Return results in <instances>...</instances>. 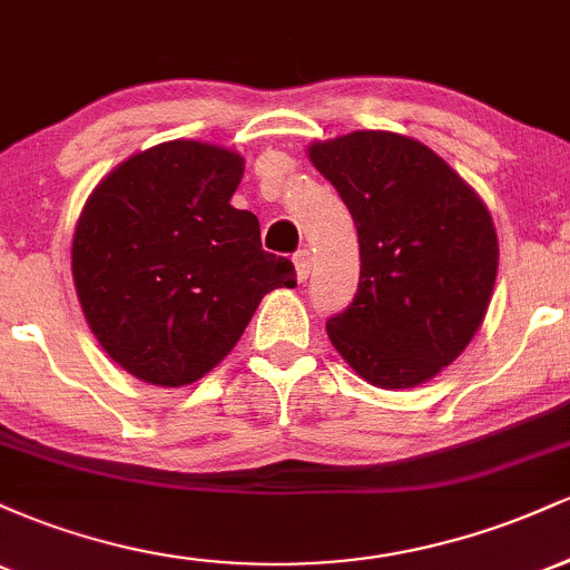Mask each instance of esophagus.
<instances>
[{"instance_id": "1", "label": "esophagus", "mask_w": 570, "mask_h": 570, "mask_svg": "<svg viewBox=\"0 0 570 570\" xmlns=\"http://www.w3.org/2000/svg\"><path fill=\"white\" fill-rule=\"evenodd\" d=\"M292 259L294 267H297V278L307 281V276H311V252H307V248H299Z\"/></svg>"}]
</instances>
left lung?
I'll return each instance as SVG.
<instances>
[{"label":"left lung","mask_w":570,"mask_h":570,"mask_svg":"<svg viewBox=\"0 0 570 570\" xmlns=\"http://www.w3.org/2000/svg\"><path fill=\"white\" fill-rule=\"evenodd\" d=\"M311 160L348 206L362 254L358 289L326 335L372 385L431 381L493 294L499 238L485 203L440 155L385 130L313 144Z\"/></svg>","instance_id":"obj_1"}]
</instances>
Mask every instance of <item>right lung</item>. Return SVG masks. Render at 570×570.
I'll list each match as a JSON object with an SVG mask.
<instances>
[{"instance_id": "add662e5", "label": "right lung", "mask_w": 570, "mask_h": 570, "mask_svg": "<svg viewBox=\"0 0 570 570\" xmlns=\"http://www.w3.org/2000/svg\"><path fill=\"white\" fill-rule=\"evenodd\" d=\"M244 158L168 141L115 168L90 195L71 276L90 330L130 375L187 385L217 367L259 299L297 286L265 252L259 219L230 206Z\"/></svg>"}]
</instances>
